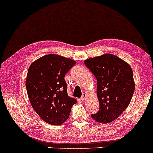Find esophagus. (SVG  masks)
<instances>
[{
  "label": "esophagus",
  "mask_w": 153,
  "mask_h": 153,
  "mask_svg": "<svg viewBox=\"0 0 153 153\" xmlns=\"http://www.w3.org/2000/svg\"><path fill=\"white\" fill-rule=\"evenodd\" d=\"M85 98H86V93H83V94H82V96L81 97V100L84 101L85 100Z\"/></svg>",
  "instance_id": "1"
}]
</instances>
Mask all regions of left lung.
Here are the masks:
<instances>
[{"instance_id":"obj_1","label":"left lung","mask_w":153,"mask_h":153,"mask_svg":"<svg viewBox=\"0 0 153 153\" xmlns=\"http://www.w3.org/2000/svg\"><path fill=\"white\" fill-rule=\"evenodd\" d=\"M84 64L97 80L100 108L91 118L101 123L114 121L133 97L135 88L133 70L126 62L112 54L91 58Z\"/></svg>"}]
</instances>
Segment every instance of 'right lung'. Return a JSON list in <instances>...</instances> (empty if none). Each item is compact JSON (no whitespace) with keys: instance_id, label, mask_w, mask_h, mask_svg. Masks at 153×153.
<instances>
[{"instance_id":"add662e5","label":"right lung","mask_w":153,"mask_h":153,"mask_svg":"<svg viewBox=\"0 0 153 153\" xmlns=\"http://www.w3.org/2000/svg\"><path fill=\"white\" fill-rule=\"evenodd\" d=\"M76 62L55 54L45 55L29 68L26 87L31 106L44 122L61 125L76 100L67 93L64 76Z\"/></svg>"}]
</instances>
